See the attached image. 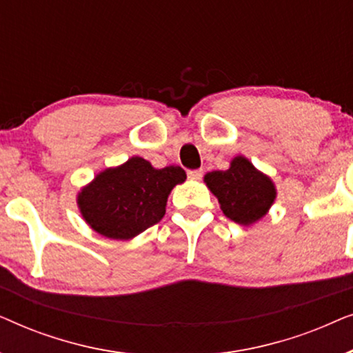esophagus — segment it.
I'll list each match as a JSON object with an SVG mask.
<instances>
[{"label": "esophagus", "mask_w": 353, "mask_h": 353, "mask_svg": "<svg viewBox=\"0 0 353 353\" xmlns=\"http://www.w3.org/2000/svg\"><path fill=\"white\" fill-rule=\"evenodd\" d=\"M202 175H204V172H202L201 168H196V170H188V176H190L191 180H201Z\"/></svg>", "instance_id": "1"}]
</instances>
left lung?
Here are the masks:
<instances>
[{
	"mask_svg": "<svg viewBox=\"0 0 353 353\" xmlns=\"http://www.w3.org/2000/svg\"><path fill=\"white\" fill-rule=\"evenodd\" d=\"M204 181L219 199L220 209L234 223L249 226L259 221L276 199L272 178L259 172L243 156L234 157L228 170L207 173Z\"/></svg>",
	"mask_w": 353,
	"mask_h": 353,
	"instance_id": "1",
	"label": "left lung"
}]
</instances>
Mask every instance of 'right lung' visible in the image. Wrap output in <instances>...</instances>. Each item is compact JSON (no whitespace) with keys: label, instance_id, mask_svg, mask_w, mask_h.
<instances>
[{"label":"right lung","instance_id":"add662e5","mask_svg":"<svg viewBox=\"0 0 353 353\" xmlns=\"http://www.w3.org/2000/svg\"><path fill=\"white\" fill-rule=\"evenodd\" d=\"M186 180L181 167L154 168L134 156L105 168L77 196L80 214L96 233L110 239H132L165 215L170 191Z\"/></svg>","mask_w":353,"mask_h":353}]
</instances>
